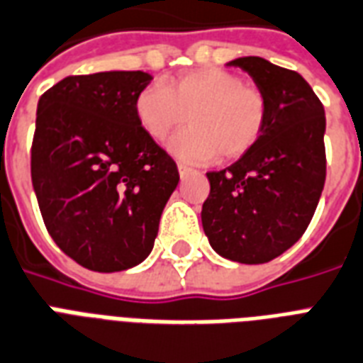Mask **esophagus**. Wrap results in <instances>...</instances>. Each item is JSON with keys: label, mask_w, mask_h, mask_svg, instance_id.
I'll return each instance as SVG.
<instances>
[{"label": "esophagus", "mask_w": 363, "mask_h": 363, "mask_svg": "<svg viewBox=\"0 0 363 363\" xmlns=\"http://www.w3.org/2000/svg\"><path fill=\"white\" fill-rule=\"evenodd\" d=\"M178 172H179V176L184 178V176H187V174L191 172V168L187 167V164H184V162H178Z\"/></svg>", "instance_id": "34e87169"}]
</instances>
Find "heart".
<instances>
[{
	"instance_id": "b5f03b06",
	"label": "heart",
	"mask_w": 363,
	"mask_h": 363,
	"mask_svg": "<svg viewBox=\"0 0 363 363\" xmlns=\"http://www.w3.org/2000/svg\"><path fill=\"white\" fill-rule=\"evenodd\" d=\"M136 117L143 132L164 142L189 117L191 126L170 142L179 159L237 161L259 142L267 126V96L240 75L206 67L179 75L168 86L151 83L136 96Z\"/></svg>"
}]
</instances>
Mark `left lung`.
Returning a JSON list of instances; mask_svg holds the SVG:
<instances>
[{
  "instance_id": "left-lung-1",
  "label": "left lung",
  "mask_w": 363,
  "mask_h": 363,
  "mask_svg": "<svg viewBox=\"0 0 363 363\" xmlns=\"http://www.w3.org/2000/svg\"><path fill=\"white\" fill-rule=\"evenodd\" d=\"M242 67L267 96L269 117L255 147L220 172H208L202 227L212 248L238 263H267L303 237L325 182L324 106L294 69L259 56Z\"/></svg>"
}]
</instances>
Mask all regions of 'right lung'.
<instances>
[{"mask_svg":"<svg viewBox=\"0 0 363 363\" xmlns=\"http://www.w3.org/2000/svg\"><path fill=\"white\" fill-rule=\"evenodd\" d=\"M145 72L69 75L38 104L32 184L45 227L81 267L125 271L150 255L178 167L138 123Z\"/></svg>","mask_w":363,"mask_h":363,"instance_id":"right-lung-1","label":"right lung"}]
</instances>
